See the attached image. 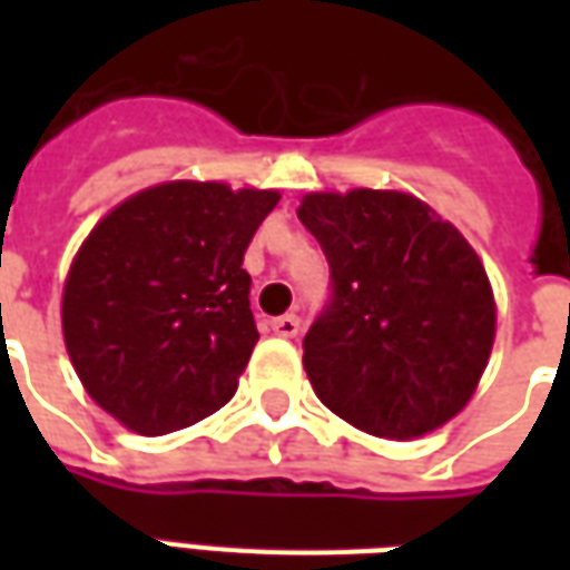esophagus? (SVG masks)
<instances>
[{
  "label": "esophagus",
  "mask_w": 570,
  "mask_h": 570,
  "mask_svg": "<svg viewBox=\"0 0 570 570\" xmlns=\"http://www.w3.org/2000/svg\"><path fill=\"white\" fill-rule=\"evenodd\" d=\"M272 330L274 335H281V338H296L298 330H302V321H298L296 314H284V317H274Z\"/></svg>",
  "instance_id": "34e87169"
}]
</instances>
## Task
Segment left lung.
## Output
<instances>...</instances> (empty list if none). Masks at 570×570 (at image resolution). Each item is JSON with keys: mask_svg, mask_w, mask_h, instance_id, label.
Wrapping results in <instances>:
<instances>
[{"mask_svg": "<svg viewBox=\"0 0 570 570\" xmlns=\"http://www.w3.org/2000/svg\"><path fill=\"white\" fill-rule=\"evenodd\" d=\"M298 219L330 262V298L302 342L323 406L387 440L454 419L494 342V296L464 235L375 188L305 195Z\"/></svg>", "mask_w": 570, "mask_h": 570, "instance_id": "8db88e82", "label": "left lung"}]
</instances>
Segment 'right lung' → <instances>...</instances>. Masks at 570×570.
Segmentation results:
<instances>
[{
  "mask_svg": "<svg viewBox=\"0 0 570 570\" xmlns=\"http://www.w3.org/2000/svg\"><path fill=\"white\" fill-rule=\"evenodd\" d=\"M277 191L164 183L106 216L63 286V338L85 391L142 436L223 409L259 342L240 268Z\"/></svg>",
  "mask_w": 570,
  "mask_h": 570,
  "instance_id": "right-lung-1",
  "label": "right lung"
}]
</instances>
